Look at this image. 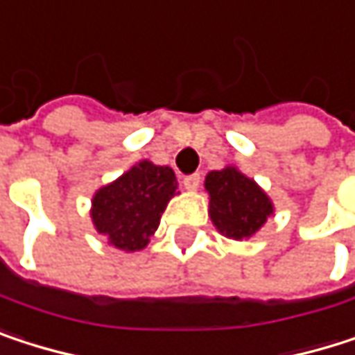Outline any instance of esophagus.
Masks as SVG:
<instances>
[{"instance_id": "1", "label": "esophagus", "mask_w": 355, "mask_h": 355, "mask_svg": "<svg viewBox=\"0 0 355 355\" xmlns=\"http://www.w3.org/2000/svg\"><path fill=\"white\" fill-rule=\"evenodd\" d=\"M182 184H184V188H186V190H196V188L200 186V173H190V175H184Z\"/></svg>"}]
</instances>
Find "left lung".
I'll return each instance as SVG.
<instances>
[{
    "mask_svg": "<svg viewBox=\"0 0 355 355\" xmlns=\"http://www.w3.org/2000/svg\"><path fill=\"white\" fill-rule=\"evenodd\" d=\"M205 188L211 196L209 215L227 238H250L272 213L268 196L236 167L211 171Z\"/></svg>",
    "mask_w": 355,
    "mask_h": 355,
    "instance_id": "1",
    "label": "left lung"
}]
</instances>
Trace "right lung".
<instances>
[{
    "label": "right lung",
    "mask_w": 355,
    "mask_h": 355,
    "mask_svg": "<svg viewBox=\"0 0 355 355\" xmlns=\"http://www.w3.org/2000/svg\"><path fill=\"white\" fill-rule=\"evenodd\" d=\"M175 190L173 169L142 161L94 194L92 223L115 248L142 250Z\"/></svg>",
    "instance_id": "add662e5"
}]
</instances>
